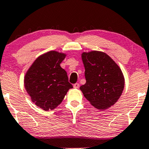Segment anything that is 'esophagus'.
<instances>
[{"instance_id": "esophagus-1", "label": "esophagus", "mask_w": 149, "mask_h": 149, "mask_svg": "<svg viewBox=\"0 0 149 149\" xmlns=\"http://www.w3.org/2000/svg\"><path fill=\"white\" fill-rule=\"evenodd\" d=\"M73 87H74V88H75V89H78V88L79 87V83H75V84H73Z\"/></svg>"}]
</instances>
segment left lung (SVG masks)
Instances as JSON below:
<instances>
[{
  "mask_svg": "<svg viewBox=\"0 0 149 149\" xmlns=\"http://www.w3.org/2000/svg\"><path fill=\"white\" fill-rule=\"evenodd\" d=\"M86 83L79 89L91 104L100 110L113 106L122 94L124 77L121 69L105 52L81 53Z\"/></svg>",
  "mask_w": 149,
  "mask_h": 149,
  "instance_id": "1",
  "label": "left lung"
}]
</instances>
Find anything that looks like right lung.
<instances>
[{
    "mask_svg": "<svg viewBox=\"0 0 149 149\" xmlns=\"http://www.w3.org/2000/svg\"><path fill=\"white\" fill-rule=\"evenodd\" d=\"M66 54L49 51L33 62L24 77V85L32 102L45 111L60 104L72 85L67 72L60 67Z\"/></svg>",
    "mask_w": 149,
    "mask_h": 149,
    "instance_id": "right-lung-1",
    "label": "right lung"
}]
</instances>
